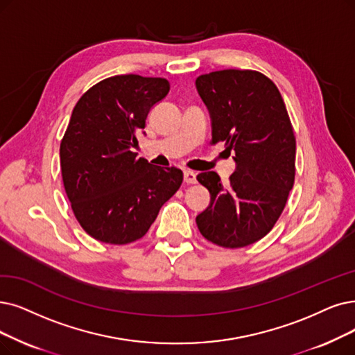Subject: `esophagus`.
<instances>
[{
	"mask_svg": "<svg viewBox=\"0 0 355 355\" xmlns=\"http://www.w3.org/2000/svg\"><path fill=\"white\" fill-rule=\"evenodd\" d=\"M183 179H185V182L189 183V185H192V183L196 182V175L192 170H185V172H183Z\"/></svg>",
	"mask_w": 355,
	"mask_h": 355,
	"instance_id": "1",
	"label": "esophagus"
}]
</instances>
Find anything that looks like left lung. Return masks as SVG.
<instances>
[{"mask_svg":"<svg viewBox=\"0 0 355 355\" xmlns=\"http://www.w3.org/2000/svg\"><path fill=\"white\" fill-rule=\"evenodd\" d=\"M212 119L211 143L234 151V173L198 182L211 202L196 217L201 234L217 246L239 249L265 237L286 208L295 176V137L282 96L259 71L221 69L196 78Z\"/></svg>","mask_w":355,"mask_h":355,"instance_id":"1","label":"left lung"}]
</instances>
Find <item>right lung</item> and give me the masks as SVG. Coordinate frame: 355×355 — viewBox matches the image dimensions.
Segmentation results:
<instances>
[{"label": "right lung", "mask_w": 355, "mask_h": 355, "mask_svg": "<svg viewBox=\"0 0 355 355\" xmlns=\"http://www.w3.org/2000/svg\"><path fill=\"white\" fill-rule=\"evenodd\" d=\"M168 90L162 77L113 76L73 109L60 147L62 182L77 221L98 242L128 245L143 237L182 185V170L132 151L150 109Z\"/></svg>", "instance_id": "obj_1"}]
</instances>
